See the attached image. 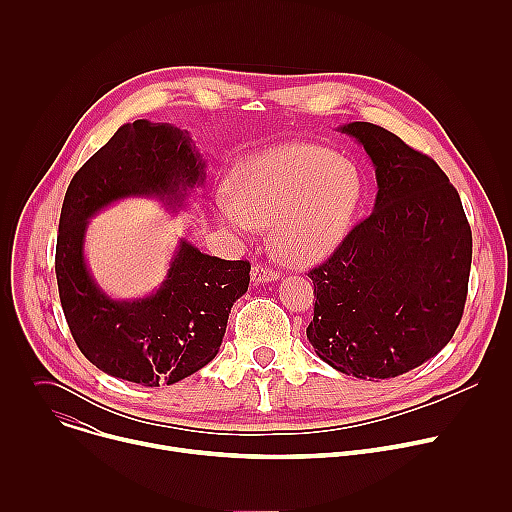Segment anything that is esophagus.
<instances>
[{"label":"esophagus","mask_w":512,"mask_h":512,"mask_svg":"<svg viewBox=\"0 0 512 512\" xmlns=\"http://www.w3.org/2000/svg\"><path fill=\"white\" fill-rule=\"evenodd\" d=\"M277 277H279V273L273 267L263 265V263H255L251 269L253 283H269V281H275Z\"/></svg>","instance_id":"1"}]
</instances>
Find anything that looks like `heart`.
Returning a JSON list of instances; mask_svg holds the SVG:
<instances>
[{"label":"heart","mask_w":512,"mask_h":512,"mask_svg":"<svg viewBox=\"0 0 512 512\" xmlns=\"http://www.w3.org/2000/svg\"><path fill=\"white\" fill-rule=\"evenodd\" d=\"M231 196L216 214L231 231L271 225V243L291 263H314L348 235L362 200V174L346 158L314 143H285L241 160Z\"/></svg>","instance_id":"obj_1"}]
</instances>
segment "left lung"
<instances>
[{"label": "left lung", "instance_id": "1", "mask_svg": "<svg viewBox=\"0 0 512 512\" xmlns=\"http://www.w3.org/2000/svg\"><path fill=\"white\" fill-rule=\"evenodd\" d=\"M369 154L377 200L308 277L306 334L330 367L356 379H393L440 352L468 296L472 231L458 190L429 156L367 121L340 127Z\"/></svg>", "mask_w": 512, "mask_h": 512}]
</instances>
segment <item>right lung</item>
Listing matches in <instances>:
<instances>
[{
  "label": "right lung",
  "mask_w": 512,
  "mask_h": 512,
  "mask_svg": "<svg viewBox=\"0 0 512 512\" xmlns=\"http://www.w3.org/2000/svg\"><path fill=\"white\" fill-rule=\"evenodd\" d=\"M202 182L204 162L188 131L148 119L119 127L72 176L54 267L70 334L99 371L141 387L174 385L221 348L231 308L249 287V261L210 257L180 241L156 294L117 302L99 289L83 255L89 218L101 208L127 196H158L176 208Z\"/></svg>",
  "instance_id": "1"
}]
</instances>
